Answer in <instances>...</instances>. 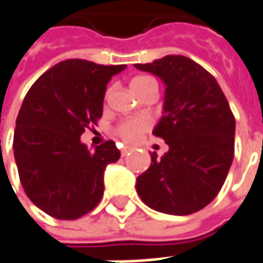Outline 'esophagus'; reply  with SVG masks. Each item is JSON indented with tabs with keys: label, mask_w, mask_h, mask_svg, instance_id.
<instances>
[{
	"label": "esophagus",
	"mask_w": 263,
	"mask_h": 263,
	"mask_svg": "<svg viewBox=\"0 0 263 263\" xmlns=\"http://www.w3.org/2000/svg\"><path fill=\"white\" fill-rule=\"evenodd\" d=\"M131 149H132L131 146H128V145H124V146H122V149H121V154H122V157H124V155H126V154H128V152H129Z\"/></svg>",
	"instance_id": "esophagus-1"
}]
</instances>
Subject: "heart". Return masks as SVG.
<instances>
[{
    "label": "heart",
    "mask_w": 263,
    "mask_h": 263,
    "mask_svg": "<svg viewBox=\"0 0 263 263\" xmlns=\"http://www.w3.org/2000/svg\"><path fill=\"white\" fill-rule=\"evenodd\" d=\"M148 85H157V82L149 78V77H137L131 81V88L134 92H137L142 88ZM152 126V121L146 117H135V118H128L121 121L115 132L126 142H137L139 141L145 132H148Z\"/></svg>",
    "instance_id": "obj_1"
}]
</instances>
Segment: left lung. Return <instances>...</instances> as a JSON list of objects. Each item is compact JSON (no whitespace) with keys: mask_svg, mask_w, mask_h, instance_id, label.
<instances>
[{"mask_svg":"<svg viewBox=\"0 0 263 263\" xmlns=\"http://www.w3.org/2000/svg\"><path fill=\"white\" fill-rule=\"evenodd\" d=\"M166 85L163 115L154 129L170 151L151 152V166L137 178V192L158 212L189 215L221 191L232 165L235 117L219 84L183 55L135 64Z\"/></svg>","mask_w":263,"mask_h":263,"instance_id":"left-lung-1","label":"left lung"}]
</instances>
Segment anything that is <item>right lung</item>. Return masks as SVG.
I'll return each instance as SVG.
<instances>
[{
    "instance_id": "obj_1",
    "label": "right lung",
    "mask_w": 263,
    "mask_h": 263,
    "mask_svg": "<svg viewBox=\"0 0 263 263\" xmlns=\"http://www.w3.org/2000/svg\"><path fill=\"white\" fill-rule=\"evenodd\" d=\"M125 67L61 61L24 98L12 144L20 181L32 203L52 218L78 219L104 195V171L121 152L114 141L91 152L81 135L98 124L106 84Z\"/></svg>"
}]
</instances>
